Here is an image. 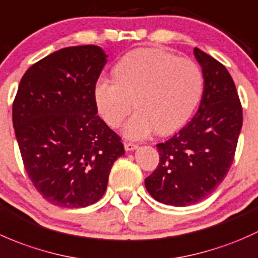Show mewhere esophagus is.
Here are the masks:
<instances>
[{"instance_id":"1","label":"esophagus","mask_w":258,"mask_h":258,"mask_svg":"<svg viewBox=\"0 0 258 258\" xmlns=\"http://www.w3.org/2000/svg\"><path fill=\"white\" fill-rule=\"evenodd\" d=\"M139 145L138 144H134V143H130V142H125L124 143V148H125L126 151H132V150H135Z\"/></svg>"}]
</instances>
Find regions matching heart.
Segmentation results:
<instances>
[{"mask_svg": "<svg viewBox=\"0 0 258 258\" xmlns=\"http://www.w3.org/2000/svg\"><path fill=\"white\" fill-rule=\"evenodd\" d=\"M115 78L95 84L98 110L111 128H118L134 104L138 109L124 128L130 139H143L158 130L169 134L184 125L204 89L200 67L159 48L126 53L114 70Z\"/></svg>", "mask_w": 258, "mask_h": 258, "instance_id": "obj_1", "label": "heart"}]
</instances>
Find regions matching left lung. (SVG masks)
<instances>
[{
	"label": "left lung",
	"instance_id": "left-lung-1",
	"mask_svg": "<svg viewBox=\"0 0 258 258\" xmlns=\"http://www.w3.org/2000/svg\"><path fill=\"white\" fill-rule=\"evenodd\" d=\"M204 92L194 118L166 142L156 144L159 164L145 179L155 200L188 206L208 198L230 170L242 128V105L224 64L199 48Z\"/></svg>",
	"mask_w": 258,
	"mask_h": 258
}]
</instances>
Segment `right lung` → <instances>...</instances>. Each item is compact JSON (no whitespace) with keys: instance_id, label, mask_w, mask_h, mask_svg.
Wrapping results in <instances>:
<instances>
[{"instance_id":"1","label":"right lung","mask_w":258,"mask_h":258,"mask_svg":"<svg viewBox=\"0 0 258 258\" xmlns=\"http://www.w3.org/2000/svg\"><path fill=\"white\" fill-rule=\"evenodd\" d=\"M108 55L98 46L67 47L23 74L12 121L33 186L53 205L86 208L107 190L121 138L99 115L95 84Z\"/></svg>"}]
</instances>
